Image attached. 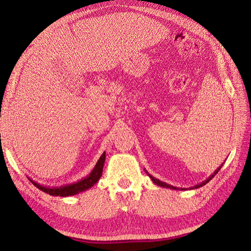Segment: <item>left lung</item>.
<instances>
[{
    "mask_svg": "<svg viewBox=\"0 0 251 251\" xmlns=\"http://www.w3.org/2000/svg\"><path fill=\"white\" fill-rule=\"evenodd\" d=\"M222 165H223V164H222ZM222 165L220 166V168H219V169H218V170H217V171H216L214 174H212L211 176H210L208 179L205 180V181L203 182V183H201V184H199V185H197V186H196V188H198V187H200V186H203V185H205V184H206V183H208V182H209V181H210L212 178L215 177V175H217V174H218V172H219L220 170H221ZM150 177H151V180H153L154 183H155V184H157V185H159V186L166 187V188H172V189H177L176 187H174V186H172V185H170V184H166V183H164V182H162V181H160V180H158V179H156V178H154V177H151V175H150Z\"/></svg>",
    "mask_w": 251,
    "mask_h": 251,
    "instance_id": "obj_1",
    "label": "left lung"
}]
</instances>
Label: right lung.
I'll return each instance as SVG.
<instances>
[{"label": "right lung", "instance_id": "add662e5", "mask_svg": "<svg viewBox=\"0 0 251 251\" xmlns=\"http://www.w3.org/2000/svg\"><path fill=\"white\" fill-rule=\"evenodd\" d=\"M104 159H105V153H103L101 155V157L100 158V160L97 161L92 173H91L87 178L82 179V180L76 182V183H74V184L62 186V187H56V188H50V187H46V186L37 184L36 182H33L32 180H30V181H31L32 184H34L37 188L41 189V191H43L44 193H47L51 196L68 197V196L76 195L78 193L86 191V189H88V188H91L96 183L98 180H100V178L101 177V174H102Z\"/></svg>", "mask_w": 251, "mask_h": 251}]
</instances>
